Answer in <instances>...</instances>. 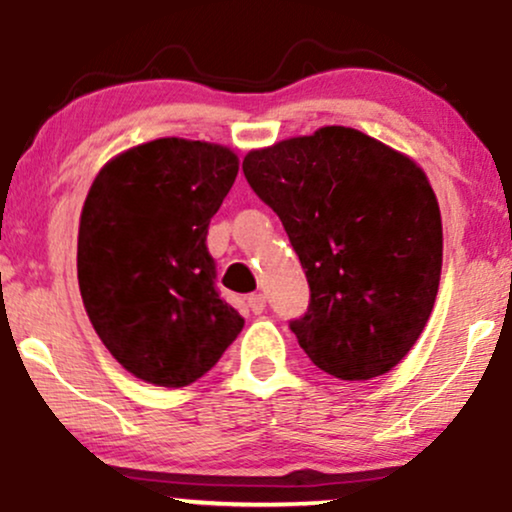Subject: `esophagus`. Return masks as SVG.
I'll use <instances>...</instances> for the list:
<instances>
[{
	"instance_id": "1",
	"label": "esophagus",
	"mask_w": 512,
	"mask_h": 512,
	"mask_svg": "<svg viewBox=\"0 0 512 512\" xmlns=\"http://www.w3.org/2000/svg\"><path fill=\"white\" fill-rule=\"evenodd\" d=\"M245 303H248L250 313H255V315L264 313V308H267V298H264L262 293H250V296L245 298Z\"/></svg>"
}]
</instances>
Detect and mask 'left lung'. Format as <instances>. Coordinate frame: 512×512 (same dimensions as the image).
Returning a JSON list of instances; mask_svg holds the SVG:
<instances>
[{
	"mask_svg": "<svg viewBox=\"0 0 512 512\" xmlns=\"http://www.w3.org/2000/svg\"><path fill=\"white\" fill-rule=\"evenodd\" d=\"M245 180L284 223L310 286L291 320L325 373L370 380L409 354L443 267L438 199L424 170L351 127L250 151Z\"/></svg>",
	"mask_w": 512,
	"mask_h": 512,
	"instance_id": "1",
	"label": "left lung"
}]
</instances>
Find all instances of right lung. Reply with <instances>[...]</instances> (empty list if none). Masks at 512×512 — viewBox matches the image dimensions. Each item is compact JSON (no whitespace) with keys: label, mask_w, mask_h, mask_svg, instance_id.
I'll list each match as a JSON object with an SVG mask.
<instances>
[{"label":"right lung","mask_w":512,"mask_h":512,"mask_svg":"<svg viewBox=\"0 0 512 512\" xmlns=\"http://www.w3.org/2000/svg\"><path fill=\"white\" fill-rule=\"evenodd\" d=\"M236 175L226 146L166 137L115 156L88 190L76 252L84 308L105 349L146 383H195L243 330L207 248Z\"/></svg>","instance_id":"1"}]
</instances>
